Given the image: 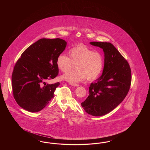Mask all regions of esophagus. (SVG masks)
<instances>
[{
  "label": "esophagus",
  "mask_w": 150,
  "mask_h": 150,
  "mask_svg": "<svg viewBox=\"0 0 150 150\" xmlns=\"http://www.w3.org/2000/svg\"><path fill=\"white\" fill-rule=\"evenodd\" d=\"M70 85L72 86H79V84H75V83H70Z\"/></svg>",
  "instance_id": "1"
}]
</instances>
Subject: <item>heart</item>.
Listing matches in <instances>:
<instances>
[{
    "label": "heart",
    "instance_id": "heart-1",
    "mask_svg": "<svg viewBox=\"0 0 150 150\" xmlns=\"http://www.w3.org/2000/svg\"><path fill=\"white\" fill-rule=\"evenodd\" d=\"M69 57L64 54L57 58V67L63 72L69 71L76 64V70L67 72L61 79L70 83H76L86 79L92 81L97 78L102 71L103 58L97 52L83 44L75 46L69 51Z\"/></svg>",
    "mask_w": 150,
    "mask_h": 150
}]
</instances>
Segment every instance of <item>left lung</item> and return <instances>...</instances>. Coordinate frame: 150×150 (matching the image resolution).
<instances>
[{
	"instance_id": "obj_1",
	"label": "left lung",
	"mask_w": 150,
	"mask_h": 150,
	"mask_svg": "<svg viewBox=\"0 0 150 150\" xmlns=\"http://www.w3.org/2000/svg\"><path fill=\"white\" fill-rule=\"evenodd\" d=\"M104 52L102 74L89 86V96L81 104L88 114H107L125 98L131 84V70L127 61L111 43L92 42Z\"/></svg>"
}]
</instances>
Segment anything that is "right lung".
<instances>
[{"instance_id": "add662e5", "label": "right lung", "mask_w": 150, "mask_h": 150, "mask_svg": "<svg viewBox=\"0 0 150 150\" xmlns=\"http://www.w3.org/2000/svg\"><path fill=\"white\" fill-rule=\"evenodd\" d=\"M66 45L67 42L59 38H43L22 53L12 75L13 97L20 107L29 112H36L53 98L59 83L47 84L45 81L58 75L57 57Z\"/></svg>"}]
</instances>
